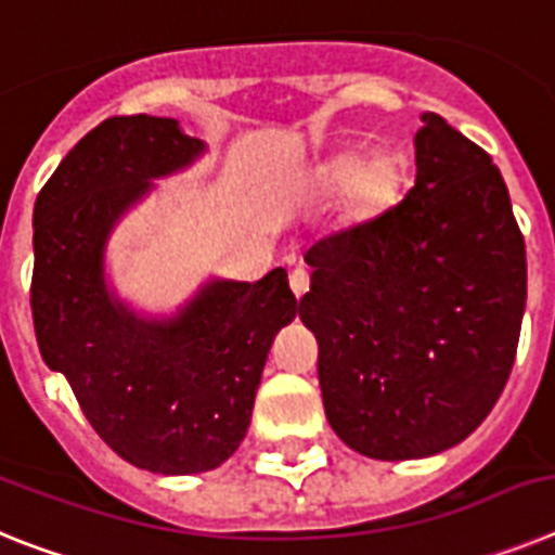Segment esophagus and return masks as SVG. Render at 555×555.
I'll return each instance as SVG.
<instances>
[{"label":"esophagus","instance_id":"1","mask_svg":"<svg viewBox=\"0 0 555 555\" xmlns=\"http://www.w3.org/2000/svg\"><path fill=\"white\" fill-rule=\"evenodd\" d=\"M291 291L296 298H301L310 291V273H307L305 268H296V271L291 273Z\"/></svg>","mask_w":555,"mask_h":555}]
</instances>
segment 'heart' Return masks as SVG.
Wrapping results in <instances>:
<instances>
[{
  "mask_svg": "<svg viewBox=\"0 0 555 555\" xmlns=\"http://www.w3.org/2000/svg\"><path fill=\"white\" fill-rule=\"evenodd\" d=\"M411 184V164L399 151H379L365 156L363 151H340L315 167L312 186L318 195L346 192V218L365 225L391 215L402 204Z\"/></svg>",
  "mask_w": 555,
  "mask_h": 555,
  "instance_id": "obj_1",
  "label": "heart"
}]
</instances>
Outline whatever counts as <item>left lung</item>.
<instances>
[{
    "mask_svg": "<svg viewBox=\"0 0 555 555\" xmlns=\"http://www.w3.org/2000/svg\"><path fill=\"white\" fill-rule=\"evenodd\" d=\"M402 204L307 250L298 315L318 340L332 430L377 461L461 444L505 388L528 268L489 153L427 111Z\"/></svg>",
    "mask_w": 555,
    "mask_h": 555,
    "instance_id": "8db88e82",
    "label": "left lung"
}]
</instances>
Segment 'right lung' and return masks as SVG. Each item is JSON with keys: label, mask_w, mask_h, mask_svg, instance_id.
I'll use <instances>...</instances> for the list:
<instances>
[{"label": "right lung", "mask_w": 555, "mask_h": 555, "mask_svg": "<svg viewBox=\"0 0 555 555\" xmlns=\"http://www.w3.org/2000/svg\"><path fill=\"white\" fill-rule=\"evenodd\" d=\"M206 151L172 117H111L66 153L33 209L41 358L105 444L153 475H197L234 455L273 337L298 312L284 268L259 282L209 276L170 312L117 291L114 231Z\"/></svg>", "instance_id": "right-lung-1"}]
</instances>
